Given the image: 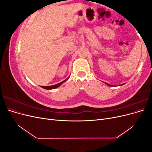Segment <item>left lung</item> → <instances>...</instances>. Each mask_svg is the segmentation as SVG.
Returning a JSON list of instances; mask_svg holds the SVG:
<instances>
[{
  "label": "left lung",
  "mask_w": 152,
  "mask_h": 152,
  "mask_svg": "<svg viewBox=\"0 0 152 152\" xmlns=\"http://www.w3.org/2000/svg\"><path fill=\"white\" fill-rule=\"evenodd\" d=\"M106 84H107L108 86H112V85H110V84H107V83H106Z\"/></svg>",
  "instance_id": "8db88e82"
}]
</instances>
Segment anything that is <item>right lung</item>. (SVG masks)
<instances>
[{"mask_svg": "<svg viewBox=\"0 0 152 152\" xmlns=\"http://www.w3.org/2000/svg\"><path fill=\"white\" fill-rule=\"evenodd\" d=\"M68 79H69V77H68L66 80H65L64 81L60 82V83H58V84H56V85L50 86H41V87H42V88L45 89H56V88H57V87H58L59 86H60L63 83H64V82H65V81H66Z\"/></svg>", "mask_w": 152, "mask_h": 152, "instance_id": "1", "label": "right lung"}]
</instances>
